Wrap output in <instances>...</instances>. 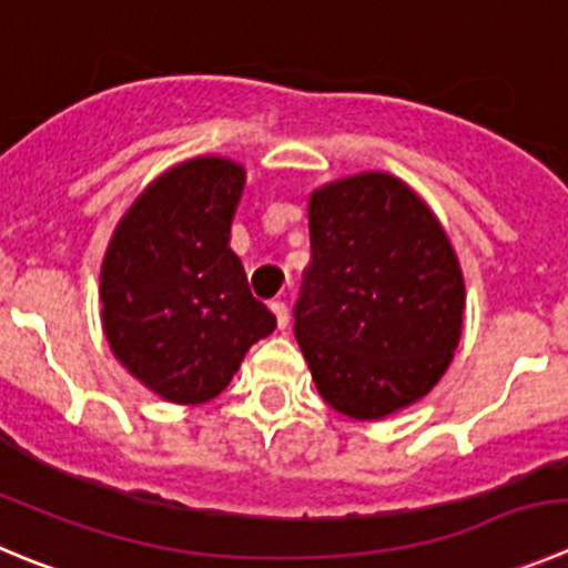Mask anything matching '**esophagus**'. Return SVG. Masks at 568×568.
Returning <instances> with one entry per match:
<instances>
[{"instance_id":"34e87169","label":"esophagus","mask_w":568,"mask_h":568,"mask_svg":"<svg viewBox=\"0 0 568 568\" xmlns=\"http://www.w3.org/2000/svg\"><path fill=\"white\" fill-rule=\"evenodd\" d=\"M272 311L274 316H277V327L285 331V327H288V305H285L283 300H272Z\"/></svg>"}]
</instances>
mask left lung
<instances>
[{
    "label": "left lung",
    "mask_w": 568,
    "mask_h": 568,
    "mask_svg": "<svg viewBox=\"0 0 568 568\" xmlns=\"http://www.w3.org/2000/svg\"><path fill=\"white\" fill-rule=\"evenodd\" d=\"M294 333L336 412L378 420L420 400L463 336L465 280L426 201L389 173L314 190Z\"/></svg>",
    "instance_id": "1"
}]
</instances>
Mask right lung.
<instances>
[{"label": "right lung", "instance_id": "1", "mask_svg": "<svg viewBox=\"0 0 568 568\" xmlns=\"http://www.w3.org/2000/svg\"><path fill=\"white\" fill-rule=\"evenodd\" d=\"M243 182L232 159H187L142 190L105 248L100 320L111 353L171 404L221 395L248 347L277 327L230 248Z\"/></svg>", "mask_w": 568, "mask_h": 568}]
</instances>
